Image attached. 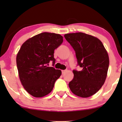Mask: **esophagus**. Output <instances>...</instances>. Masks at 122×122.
<instances>
[{
  "instance_id": "34e87169",
  "label": "esophagus",
  "mask_w": 122,
  "mask_h": 122,
  "mask_svg": "<svg viewBox=\"0 0 122 122\" xmlns=\"http://www.w3.org/2000/svg\"><path fill=\"white\" fill-rule=\"evenodd\" d=\"M66 71V70H63V71H62V74L65 73Z\"/></svg>"
}]
</instances>
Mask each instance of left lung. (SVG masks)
<instances>
[{
	"instance_id": "obj_1",
	"label": "left lung",
	"mask_w": 122,
	"mask_h": 122,
	"mask_svg": "<svg viewBox=\"0 0 122 122\" xmlns=\"http://www.w3.org/2000/svg\"><path fill=\"white\" fill-rule=\"evenodd\" d=\"M75 50L81 71L74 69V77L69 86L74 94L88 97L96 93L104 84L109 66V57L103 43L97 38L83 33L64 35Z\"/></svg>"
}]
</instances>
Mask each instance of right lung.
I'll use <instances>...</instances> for the list:
<instances>
[{"label": "right lung", "instance_id": "obj_1", "mask_svg": "<svg viewBox=\"0 0 122 122\" xmlns=\"http://www.w3.org/2000/svg\"><path fill=\"white\" fill-rule=\"evenodd\" d=\"M62 42L61 35L45 32L29 39L21 46L16 56L19 79L25 90L34 97L49 94L61 75L60 70L49 64L52 62L54 66V51Z\"/></svg>", "mask_w": 122, "mask_h": 122}]
</instances>
